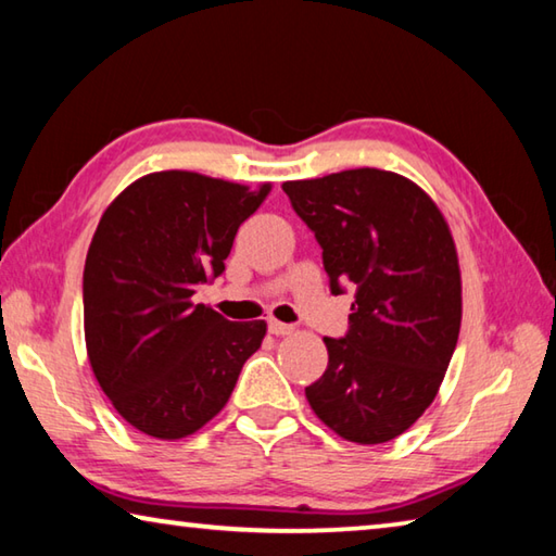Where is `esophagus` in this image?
Returning a JSON list of instances; mask_svg holds the SVG:
<instances>
[{
    "mask_svg": "<svg viewBox=\"0 0 556 556\" xmlns=\"http://www.w3.org/2000/svg\"><path fill=\"white\" fill-rule=\"evenodd\" d=\"M268 332L276 337H286V334H293V327L278 323V319H268Z\"/></svg>",
    "mask_w": 556,
    "mask_h": 556,
    "instance_id": "1",
    "label": "esophagus"
}]
</instances>
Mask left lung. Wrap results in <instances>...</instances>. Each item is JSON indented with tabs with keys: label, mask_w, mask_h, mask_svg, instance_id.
I'll return each mask as SVG.
<instances>
[{
	"label": "left lung",
	"mask_w": 556,
	"mask_h": 556,
	"mask_svg": "<svg viewBox=\"0 0 556 556\" xmlns=\"http://www.w3.org/2000/svg\"><path fill=\"white\" fill-rule=\"evenodd\" d=\"M323 247L329 290L356 288L344 337L305 388L315 415L356 444L403 434L434 401L462 327V273L450 227L403 175L356 168L283 182Z\"/></svg>",
	"instance_id": "8db88e82"
}]
</instances>
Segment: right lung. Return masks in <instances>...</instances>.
<instances>
[{"mask_svg": "<svg viewBox=\"0 0 556 556\" xmlns=\"http://www.w3.org/2000/svg\"><path fill=\"white\" fill-rule=\"evenodd\" d=\"M268 192L161 170L104 210L83 273L85 344L97 383L139 432H198L266 337L263 319L229 323L192 295L222 276L237 229Z\"/></svg>", "mask_w": 556, "mask_h": 556, "instance_id": "add662e5", "label": "right lung"}]
</instances>
